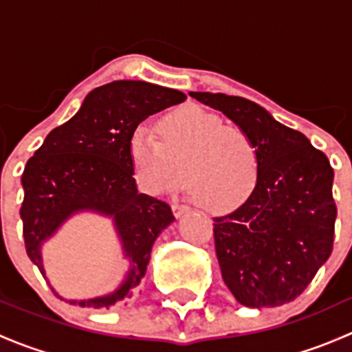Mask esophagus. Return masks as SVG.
Returning <instances> with one entry per match:
<instances>
[{"mask_svg": "<svg viewBox=\"0 0 352 352\" xmlns=\"http://www.w3.org/2000/svg\"><path fill=\"white\" fill-rule=\"evenodd\" d=\"M172 211H173V214H175V218H180L184 212L189 211V208H187V206H184V204H179V202H173Z\"/></svg>", "mask_w": 352, "mask_h": 352, "instance_id": "34e87169", "label": "esophagus"}]
</instances>
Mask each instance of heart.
I'll list each match as a JSON object with an SVG mask.
<instances>
[{
  "instance_id": "heart-1",
  "label": "heart",
  "mask_w": 352,
  "mask_h": 352,
  "mask_svg": "<svg viewBox=\"0 0 352 352\" xmlns=\"http://www.w3.org/2000/svg\"><path fill=\"white\" fill-rule=\"evenodd\" d=\"M162 141L148 126L134 129L129 158L141 182L155 194L186 184L201 208L230 212L254 194L261 179L258 144L240 126L199 105L168 113L160 124Z\"/></svg>"
}]
</instances>
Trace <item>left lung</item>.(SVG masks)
Here are the masks:
<instances>
[{
	"mask_svg": "<svg viewBox=\"0 0 352 352\" xmlns=\"http://www.w3.org/2000/svg\"><path fill=\"white\" fill-rule=\"evenodd\" d=\"M190 97L243 127L261 150L254 194L230 214L212 218L223 281L245 307L289 303L332 254L337 208L329 158L255 102L209 91Z\"/></svg>",
	"mask_w": 352,
	"mask_h": 352,
	"instance_id": "8db88e82",
	"label": "left lung"
}]
</instances>
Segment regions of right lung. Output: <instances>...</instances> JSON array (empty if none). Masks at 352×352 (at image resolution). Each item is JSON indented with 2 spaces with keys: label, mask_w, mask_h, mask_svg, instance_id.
<instances>
[{
  "label": "right lung",
  "mask_w": 352,
  "mask_h": 352,
  "mask_svg": "<svg viewBox=\"0 0 352 352\" xmlns=\"http://www.w3.org/2000/svg\"><path fill=\"white\" fill-rule=\"evenodd\" d=\"M186 98L182 91L146 81H112L95 88L25 165L20 208L25 248L44 278L42 243L80 211L110 216L129 258V272L113 293L67 303L110 308L131 298L141 283L155 240L175 218L166 202L138 192L129 140L146 117Z\"/></svg>",
  "instance_id": "obj_1"
}]
</instances>
